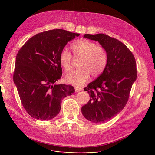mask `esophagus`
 Wrapping results in <instances>:
<instances>
[{
	"label": "esophagus",
	"mask_w": 155,
	"mask_h": 155,
	"mask_svg": "<svg viewBox=\"0 0 155 155\" xmlns=\"http://www.w3.org/2000/svg\"><path fill=\"white\" fill-rule=\"evenodd\" d=\"M82 90V88L80 87H75V92H78L79 91H81Z\"/></svg>",
	"instance_id": "1"
}]
</instances>
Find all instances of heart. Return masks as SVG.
Returning <instances> with one entry per match:
<instances>
[{
  "label": "heart",
  "mask_w": 155,
  "mask_h": 155,
  "mask_svg": "<svg viewBox=\"0 0 155 155\" xmlns=\"http://www.w3.org/2000/svg\"><path fill=\"white\" fill-rule=\"evenodd\" d=\"M75 57H81L78 68L74 70L65 76V80L70 84L80 85L90 78L91 74L97 77L104 71L107 63L105 50L97 46L94 42L87 39H79L72 45ZM71 54L67 50H63L59 55V63L66 72L71 69Z\"/></svg>",
  "instance_id": "1"
}]
</instances>
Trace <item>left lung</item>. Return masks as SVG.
I'll return each mask as SVG.
<instances>
[{
  "instance_id": "1",
  "label": "left lung",
  "mask_w": 155,
  "mask_h": 155,
  "mask_svg": "<svg viewBox=\"0 0 155 155\" xmlns=\"http://www.w3.org/2000/svg\"><path fill=\"white\" fill-rule=\"evenodd\" d=\"M84 38L96 41L107 54L104 71L84 90L90 100L81 108L84 117L92 123H104L123 110L137 78L133 54L118 39L104 34H85Z\"/></svg>"
}]
</instances>
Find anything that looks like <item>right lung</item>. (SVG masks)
Instances as JSON below:
<instances>
[{
  "instance_id": "1",
  "label": "right lung",
  "mask_w": 155,
  "mask_h": 155,
  "mask_svg": "<svg viewBox=\"0 0 155 155\" xmlns=\"http://www.w3.org/2000/svg\"><path fill=\"white\" fill-rule=\"evenodd\" d=\"M79 34L61 29L33 36L18 51L13 81L22 104L32 118L50 120L61 110V100L75 92L71 85H56L62 76L59 55Z\"/></svg>"
}]
</instances>
